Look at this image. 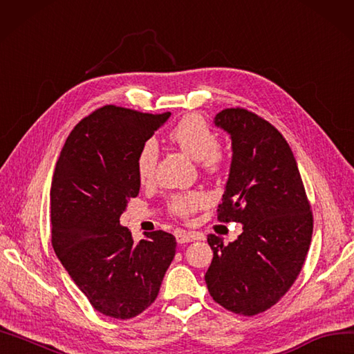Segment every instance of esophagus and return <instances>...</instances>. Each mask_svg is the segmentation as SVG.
I'll return each instance as SVG.
<instances>
[{
	"instance_id": "34e87169",
	"label": "esophagus",
	"mask_w": 354,
	"mask_h": 354,
	"mask_svg": "<svg viewBox=\"0 0 354 354\" xmlns=\"http://www.w3.org/2000/svg\"><path fill=\"white\" fill-rule=\"evenodd\" d=\"M176 240L178 244H186L190 241L199 240V235L195 232H186V231H177L176 232Z\"/></svg>"
}]
</instances>
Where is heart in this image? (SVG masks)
<instances>
[{"instance_id": "1", "label": "heart", "mask_w": 354, "mask_h": 354, "mask_svg": "<svg viewBox=\"0 0 354 354\" xmlns=\"http://www.w3.org/2000/svg\"><path fill=\"white\" fill-rule=\"evenodd\" d=\"M169 140L183 153L194 160H201V165L208 173H217L225 165L226 156L217 146L216 133L209 129L207 122L198 114H187L177 125L171 129ZM159 158V149L155 140L146 141V145L140 150L137 159V169L141 181H150L155 176V169ZM208 198L199 190L178 194L171 198L169 209L171 213L187 217L196 209L205 207Z\"/></svg>"}]
</instances>
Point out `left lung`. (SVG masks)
Returning <instances> with one entry per match:
<instances>
[{"mask_svg": "<svg viewBox=\"0 0 354 354\" xmlns=\"http://www.w3.org/2000/svg\"><path fill=\"white\" fill-rule=\"evenodd\" d=\"M232 145V160L217 217L243 225L235 241L208 235L213 261L205 283L226 310L254 316L271 308L301 272L313 214L298 164L281 133L244 109L216 114Z\"/></svg>", "mask_w": 354, "mask_h": 354, "instance_id": "8db88e82", "label": "left lung"}]
</instances>
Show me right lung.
I'll list each match as a JSON object with an SVG mask.
<instances>
[{
  "label": "right lung",
  "instance_id": "right-lung-1",
  "mask_svg": "<svg viewBox=\"0 0 354 354\" xmlns=\"http://www.w3.org/2000/svg\"><path fill=\"white\" fill-rule=\"evenodd\" d=\"M171 113L98 109L66 138L50 187L52 245L73 281L104 316L131 319L150 307L176 254V238L147 232L133 243L120 225L140 192L137 159Z\"/></svg>",
  "mask_w": 354,
  "mask_h": 354
}]
</instances>
